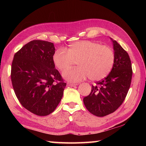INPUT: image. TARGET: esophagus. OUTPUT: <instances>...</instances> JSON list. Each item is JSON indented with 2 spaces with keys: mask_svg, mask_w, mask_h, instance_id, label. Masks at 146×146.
I'll list each match as a JSON object with an SVG mask.
<instances>
[{
  "mask_svg": "<svg viewBox=\"0 0 146 146\" xmlns=\"http://www.w3.org/2000/svg\"><path fill=\"white\" fill-rule=\"evenodd\" d=\"M76 85V84H75V83H69V82L67 83V86H75Z\"/></svg>",
  "mask_w": 146,
  "mask_h": 146,
  "instance_id": "34e87169",
  "label": "esophagus"
}]
</instances>
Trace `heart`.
I'll use <instances>...</instances> for the list:
<instances>
[{
    "mask_svg": "<svg viewBox=\"0 0 146 146\" xmlns=\"http://www.w3.org/2000/svg\"><path fill=\"white\" fill-rule=\"evenodd\" d=\"M115 60V54L110 47L91 41L73 42L68 51L59 48L52 56L55 66L62 72L77 62L79 67L63 74L64 78L71 82H78L87 77L92 81L104 78L112 70Z\"/></svg>",
    "mask_w": 146,
    "mask_h": 146,
    "instance_id": "heart-1",
    "label": "heart"
}]
</instances>
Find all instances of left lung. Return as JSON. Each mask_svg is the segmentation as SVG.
<instances>
[{
  "label": "left lung",
  "instance_id": "8db88e82",
  "mask_svg": "<svg viewBox=\"0 0 146 146\" xmlns=\"http://www.w3.org/2000/svg\"><path fill=\"white\" fill-rule=\"evenodd\" d=\"M111 39L115 54L112 70L104 79L92 85L90 94L83 98L86 109L97 117L113 113L122 104L132 80V64L128 53Z\"/></svg>",
  "mask_w": 146,
  "mask_h": 146
}]
</instances>
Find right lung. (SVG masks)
I'll use <instances>...</instances> for the list:
<instances>
[{"label": "right lung", "instance_id": "obj_1", "mask_svg": "<svg viewBox=\"0 0 146 146\" xmlns=\"http://www.w3.org/2000/svg\"><path fill=\"white\" fill-rule=\"evenodd\" d=\"M53 43L33 40L15 52L11 81L23 106L39 116L51 113L60 103L66 86L55 68Z\"/></svg>", "mask_w": 146, "mask_h": 146}]
</instances>
